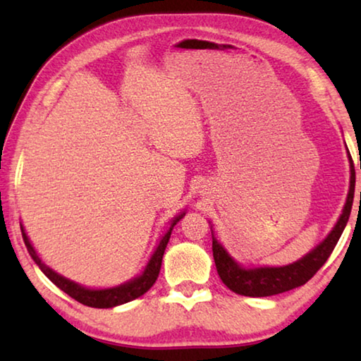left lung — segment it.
<instances>
[{
	"label": "left lung",
	"instance_id": "1",
	"mask_svg": "<svg viewBox=\"0 0 361 361\" xmlns=\"http://www.w3.org/2000/svg\"><path fill=\"white\" fill-rule=\"evenodd\" d=\"M361 169V164H360ZM353 192H355V167L350 157V189L347 195V202L344 212L339 218L338 224L329 232V235L323 240L320 245H317L312 252L307 253L296 262L283 267H259V269H243L226 253V250L213 239V259H215L218 276L221 277L223 283L228 286L237 295L262 298V296H274L279 293L290 291L298 288L304 283H307L312 279L319 269L325 264L329 255L338 243L339 237L344 231L347 221H349L352 204H353ZM361 200V192H360Z\"/></svg>",
	"mask_w": 361,
	"mask_h": 361
}]
</instances>
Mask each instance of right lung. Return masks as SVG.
Wrapping results in <instances>:
<instances>
[{
    "label": "right lung",
    "mask_w": 361,
    "mask_h": 361,
    "mask_svg": "<svg viewBox=\"0 0 361 361\" xmlns=\"http://www.w3.org/2000/svg\"><path fill=\"white\" fill-rule=\"evenodd\" d=\"M183 215H185V213H183ZM183 215L176 216L173 219L172 226H170L167 234L162 237V240L159 242L156 252L151 256L148 266H146L142 276L130 280V282H127L124 285H119V286H116V288H108V290H87L81 285L71 282V280H68V279L59 276L57 272H54L51 267H47L44 262L39 259V256L36 255L35 248L32 247V243H30L27 234L23 232V228H20V229H22L23 242H25V247L28 250L30 256H32L33 261L39 266L41 271L44 272V276L51 280L54 285H57L60 290L66 293V295L71 296L73 299H76L78 302H81L84 305H89V307H95V309H109V307H114V305L126 304L129 301H133V299H137L140 296H143L145 293L148 291L152 285H154V282L159 277V271H161L162 256H164V252H166L170 234H172L173 226L180 221Z\"/></svg>",
    "instance_id": "right-lung-1"
}]
</instances>
